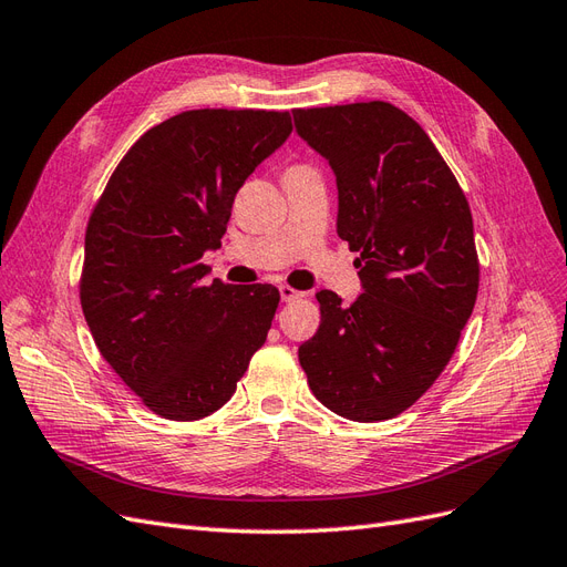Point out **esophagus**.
Returning <instances> with one entry per match:
<instances>
[{
  "label": "esophagus",
  "mask_w": 567,
  "mask_h": 567,
  "mask_svg": "<svg viewBox=\"0 0 567 567\" xmlns=\"http://www.w3.org/2000/svg\"><path fill=\"white\" fill-rule=\"evenodd\" d=\"M280 297H282V301H295V299H301L303 292H299V289L289 287V285H282L280 287Z\"/></svg>",
  "instance_id": "obj_1"
}]
</instances>
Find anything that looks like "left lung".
Wrapping results in <instances>:
<instances>
[{
    "instance_id": "obj_1",
    "label": "left lung",
    "mask_w": 567,
    "mask_h": 567,
    "mask_svg": "<svg viewBox=\"0 0 567 567\" xmlns=\"http://www.w3.org/2000/svg\"><path fill=\"white\" fill-rule=\"evenodd\" d=\"M297 133L337 175V235L359 251L363 295H316L299 347L332 413L378 423L423 396L454 355L480 287L473 214L427 133L390 102L295 109Z\"/></svg>"
}]
</instances>
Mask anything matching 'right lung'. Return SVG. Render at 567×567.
<instances>
[{
	"label": "right lung",
	"instance_id": "right-lung-1",
	"mask_svg": "<svg viewBox=\"0 0 567 567\" xmlns=\"http://www.w3.org/2000/svg\"><path fill=\"white\" fill-rule=\"evenodd\" d=\"M289 133V111H183L127 150L92 208L80 272L87 328L161 417L218 411L266 342L278 289L204 285L202 256L220 247L237 189Z\"/></svg>",
	"mask_w": 567,
	"mask_h": 567
}]
</instances>
